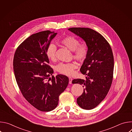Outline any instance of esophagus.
Listing matches in <instances>:
<instances>
[{"mask_svg":"<svg viewBox=\"0 0 132 132\" xmlns=\"http://www.w3.org/2000/svg\"><path fill=\"white\" fill-rule=\"evenodd\" d=\"M72 79L70 77L69 78V84H71V82H72Z\"/></svg>","mask_w":132,"mask_h":132,"instance_id":"esophagus-1","label":"esophagus"}]
</instances>
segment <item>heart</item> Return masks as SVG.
Wrapping results in <instances>:
<instances>
[{
	"instance_id": "heart-1",
	"label": "heart",
	"mask_w": 132,
	"mask_h": 132,
	"mask_svg": "<svg viewBox=\"0 0 132 132\" xmlns=\"http://www.w3.org/2000/svg\"><path fill=\"white\" fill-rule=\"evenodd\" d=\"M61 44L72 51L73 57L79 61H84L89 52L88 45L86 43L79 44V41L76 37L72 36H66L60 41ZM56 46L54 44H50L46 50L47 58L54 61L56 59ZM77 68L76 64L70 63H60L56 67V70L66 76H71L74 73V70Z\"/></svg>"
}]
</instances>
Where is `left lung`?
<instances>
[{
  "mask_svg": "<svg viewBox=\"0 0 132 132\" xmlns=\"http://www.w3.org/2000/svg\"><path fill=\"white\" fill-rule=\"evenodd\" d=\"M68 30L79 36L88 45L89 52L80 68L86 79H73L72 84L82 85L84 92L77 99L83 109L96 108L105 98L113 75L114 58L111 47L104 37L90 28H71Z\"/></svg>",
  "mask_w": 132,
  "mask_h": 132,
  "instance_id": "left-lung-1",
  "label": "left lung"
}]
</instances>
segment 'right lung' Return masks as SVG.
Masks as SVG:
<instances>
[{"label": "right lung", "instance_id": "add662e5", "mask_svg": "<svg viewBox=\"0 0 132 132\" xmlns=\"http://www.w3.org/2000/svg\"><path fill=\"white\" fill-rule=\"evenodd\" d=\"M57 33L47 30L30 35L16 48L13 66L16 83L24 98L41 111L57 106L59 96L67 88L68 78L52 76L46 50Z\"/></svg>", "mask_w": 132, "mask_h": 132}]
</instances>
